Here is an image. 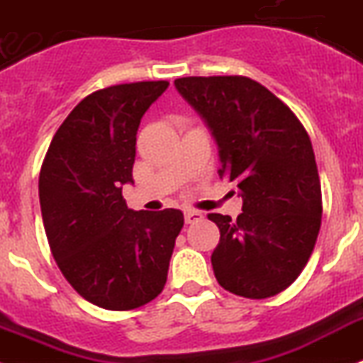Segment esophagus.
<instances>
[{
    "mask_svg": "<svg viewBox=\"0 0 363 363\" xmlns=\"http://www.w3.org/2000/svg\"><path fill=\"white\" fill-rule=\"evenodd\" d=\"M184 215H185V222H187V224H194V222H198V220L203 218L202 213L194 211V209H187Z\"/></svg>",
    "mask_w": 363,
    "mask_h": 363,
    "instance_id": "esophagus-1",
    "label": "esophagus"
}]
</instances>
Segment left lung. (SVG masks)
Segmentation results:
<instances>
[{
  "label": "left lung",
  "mask_w": 363,
  "mask_h": 363,
  "mask_svg": "<svg viewBox=\"0 0 363 363\" xmlns=\"http://www.w3.org/2000/svg\"><path fill=\"white\" fill-rule=\"evenodd\" d=\"M174 84L215 135L220 178L242 196L237 220L207 215L220 229L211 255L216 281L235 296H277L301 274L320 233L311 138L281 99L247 77H184Z\"/></svg>",
  "instance_id": "left-lung-1"
}]
</instances>
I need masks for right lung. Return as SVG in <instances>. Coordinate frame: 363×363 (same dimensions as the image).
Wrapping results in <instances>:
<instances>
[{
  "mask_svg": "<svg viewBox=\"0 0 363 363\" xmlns=\"http://www.w3.org/2000/svg\"><path fill=\"white\" fill-rule=\"evenodd\" d=\"M167 80L99 89L73 108L52 138L38 182L51 253L67 283L106 311H132L167 283L179 209L134 211L123 185L134 184L135 134Z\"/></svg>",
  "mask_w": 363,
  "mask_h": 363,
  "instance_id": "add662e5",
  "label": "right lung"
}]
</instances>
